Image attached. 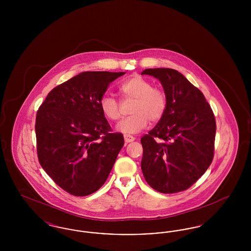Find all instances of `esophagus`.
Masks as SVG:
<instances>
[{"mask_svg": "<svg viewBox=\"0 0 251 251\" xmlns=\"http://www.w3.org/2000/svg\"><path fill=\"white\" fill-rule=\"evenodd\" d=\"M134 137L133 136H131V135H129V134H125L124 135V140H125V142L126 143H131L132 141H134Z\"/></svg>", "mask_w": 251, "mask_h": 251, "instance_id": "34e87169", "label": "esophagus"}]
</instances>
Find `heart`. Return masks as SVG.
Listing matches in <instances>:
<instances>
[{
    "instance_id": "heart-1",
    "label": "heart",
    "mask_w": 251,
    "mask_h": 251,
    "mask_svg": "<svg viewBox=\"0 0 251 251\" xmlns=\"http://www.w3.org/2000/svg\"><path fill=\"white\" fill-rule=\"evenodd\" d=\"M120 94L125 100H131L130 117L121 120L117 131L125 134H134L144 130L150 123L161 120L167 109V95L161 88L140 75H133L119 86ZM100 108L109 120H119L121 116L119 101L112 96H103L100 100Z\"/></svg>"
}]
</instances>
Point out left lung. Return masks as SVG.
<instances>
[{
    "mask_svg": "<svg viewBox=\"0 0 251 251\" xmlns=\"http://www.w3.org/2000/svg\"><path fill=\"white\" fill-rule=\"evenodd\" d=\"M141 74L158 79L167 95L164 117L141 138V169L156 191L188 189L214 158L215 119L202 92L178 71L148 69Z\"/></svg>",
    "mask_w": 251,
    "mask_h": 251,
    "instance_id": "8db88e82",
    "label": "left lung"
}]
</instances>
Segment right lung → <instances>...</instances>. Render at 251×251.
<instances>
[{
	"mask_svg": "<svg viewBox=\"0 0 251 251\" xmlns=\"http://www.w3.org/2000/svg\"><path fill=\"white\" fill-rule=\"evenodd\" d=\"M125 72H84L54 87L36 113V150L42 168L76 197L99 190L124 145L100 108L108 85Z\"/></svg>",
	"mask_w": 251,
	"mask_h": 251,
	"instance_id": "add662e5",
	"label": "right lung"
}]
</instances>
